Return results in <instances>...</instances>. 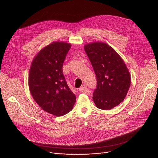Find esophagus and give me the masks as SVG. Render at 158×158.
<instances>
[{
	"label": "esophagus",
	"mask_w": 158,
	"mask_h": 158,
	"mask_svg": "<svg viewBox=\"0 0 158 158\" xmlns=\"http://www.w3.org/2000/svg\"><path fill=\"white\" fill-rule=\"evenodd\" d=\"M79 91L86 94H90V92L89 89L87 88V85H81V87L79 89Z\"/></svg>",
	"instance_id": "esophagus-1"
}]
</instances>
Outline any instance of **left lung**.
<instances>
[{
    "label": "left lung",
    "instance_id": "obj_1",
    "mask_svg": "<svg viewBox=\"0 0 158 158\" xmlns=\"http://www.w3.org/2000/svg\"><path fill=\"white\" fill-rule=\"evenodd\" d=\"M97 78L93 94L96 107L111 110L125 99L131 83V77L124 60L110 45L95 42L84 45Z\"/></svg>",
    "mask_w": 158,
    "mask_h": 158
}]
</instances>
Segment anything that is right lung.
<instances>
[{"mask_svg": "<svg viewBox=\"0 0 158 158\" xmlns=\"http://www.w3.org/2000/svg\"><path fill=\"white\" fill-rule=\"evenodd\" d=\"M71 46L64 42L45 46L33 59L29 72L28 86L33 98L43 110L57 116L70 112L76 102L63 73Z\"/></svg>", "mask_w": 158, "mask_h": 158, "instance_id": "add662e5", "label": "right lung"}]
</instances>
